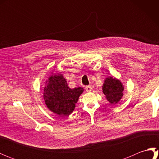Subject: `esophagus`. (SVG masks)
<instances>
[{
	"label": "esophagus",
	"mask_w": 159,
	"mask_h": 159,
	"mask_svg": "<svg viewBox=\"0 0 159 159\" xmlns=\"http://www.w3.org/2000/svg\"><path fill=\"white\" fill-rule=\"evenodd\" d=\"M85 90L87 91V92H91V91H92V87H91L90 85L86 86L85 87Z\"/></svg>",
	"instance_id": "34e87169"
}]
</instances>
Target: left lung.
<instances>
[{"instance_id": "1", "label": "left lung", "mask_w": 159, "mask_h": 159, "mask_svg": "<svg viewBox=\"0 0 159 159\" xmlns=\"http://www.w3.org/2000/svg\"><path fill=\"white\" fill-rule=\"evenodd\" d=\"M124 87L122 84L113 77L107 78L102 86V92L107 100L111 104L117 103L123 96Z\"/></svg>"}]
</instances>
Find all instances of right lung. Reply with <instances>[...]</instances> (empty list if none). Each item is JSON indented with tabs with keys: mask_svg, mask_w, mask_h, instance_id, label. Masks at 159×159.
Masks as SVG:
<instances>
[{
	"mask_svg": "<svg viewBox=\"0 0 159 159\" xmlns=\"http://www.w3.org/2000/svg\"><path fill=\"white\" fill-rule=\"evenodd\" d=\"M82 87L71 89L62 74H52L46 80L43 89V99L49 110L59 116H69L75 108Z\"/></svg>",
	"mask_w": 159,
	"mask_h": 159,
	"instance_id": "1",
	"label": "right lung"
}]
</instances>
